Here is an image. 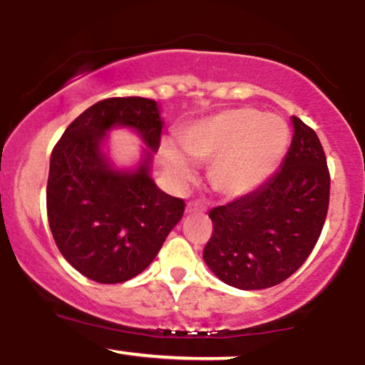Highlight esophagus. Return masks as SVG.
Masks as SVG:
<instances>
[{
	"mask_svg": "<svg viewBox=\"0 0 365 365\" xmlns=\"http://www.w3.org/2000/svg\"><path fill=\"white\" fill-rule=\"evenodd\" d=\"M200 211H202V207H200L197 202H188L185 207L187 215H194V212H200Z\"/></svg>",
	"mask_w": 365,
	"mask_h": 365,
	"instance_id": "34e87169",
	"label": "esophagus"
}]
</instances>
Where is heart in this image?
I'll return each mask as SVG.
<instances>
[{"mask_svg":"<svg viewBox=\"0 0 365 365\" xmlns=\"http://www.w3.org/2000/svg\"><path fill=\"white\" fill-rule=\"evenodd\" d=\"M290 132L284 121L254 108H233L194 121L180 135V150L161 144V159L177 182L192 177V165L211 163L209 183L226 199L244 197L266 182L287 153Z\"/></svg>","mask_w":365,"mask_h":365,"instance_id":"heart-1","label":"heart"}]
</instances>
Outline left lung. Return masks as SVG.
Instances as JSON below:
<instances>
[{
  "mask_svg": "<svg viewBox=\"0 0 365 365\" xmlns=\"http://www.w3.org/2000/svg\"><path fill=\"white\" fill-rule=\"evenodd\" d=\"M293 137L267 182L209 211L211 240L204 262L221 282L264 290L284 282L312 252L329 204V171L316 132L292 116Z\"/></svg>",
  "mask_w": 365,
  "mask_h": 365,
  "instance_id": "obj_1",
  "label": "left lung"
}]
</instances>
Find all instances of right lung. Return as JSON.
I'll return each instance as SVG.
<instances>
[{"mask_svg":"<svg viewBox=\"0 0 365 365\" xmlns=\"http://www.w3.org/2000/svg\"><path fill=\"white\" fill-rule=\"evenodd\" d=\"M163 125L154 99L111 98L87 108L54 145L46 188L49 228L63 257L92 282L135 278L182 220L185 202L150 177ZM115 128L132 129L145 145L130 169H118L107 153Z\"/></svg>","mask_w":365,"mask_h":365,"instance_id":"obj_1","label":"right lung"}]
</instances>
